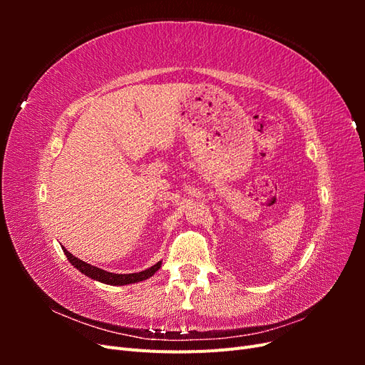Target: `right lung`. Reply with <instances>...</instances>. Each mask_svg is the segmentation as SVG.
I'll return each instance as SVG.
<instances>
[{
	"mask_svg": "<svg viewBox=\"0 0 365 365\" xmlns=\"http://www.w3.org/2000/svg\"><path fill=\"white\" fill-rule=\"evenodd\" d=\"M65 256L68 257L70 263H73L74 267L79 269L81 272H83L88 277H91L94 280H98L102 283L106 284H129V283H135V282H141V280H146L149 277H152L153 274H155L160 268H161V262L155 263L153 267H150L146 271H141V272H134V274H114V272H108L105 269H101L97 267H93V264L86 263L81 259L74 257L70 251H67L63 248Z\"/></svg>",
	"mask_w": 365,
	"mask_h": 365,
	"instance_id": "add662e5",
	"label": "right lung"
}]
</instances>
